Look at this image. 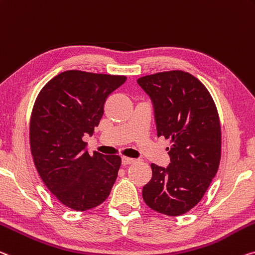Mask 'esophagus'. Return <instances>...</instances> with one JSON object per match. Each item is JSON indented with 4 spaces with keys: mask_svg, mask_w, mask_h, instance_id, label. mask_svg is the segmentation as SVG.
<instances>
[{
    "mask_svg": "<svg viewBox=\"0 0 255 255\" xmlns=\"http://www.w3.org/2000/svg\"><path fill=\"white\" fill-rule=\"evenodd\" d=\"M121 161H123V164H131L135 162V159H131V157H128V156H123L121 157Z\"/></svg>",
    "mask_w": 255,
    "mask_h": 255,
    "instance_id": "1",
    "label": "esophagus"
}]
</instances>
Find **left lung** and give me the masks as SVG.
Instances as JSON below:
<instances>
[{
    "mask_svg": "<svg viewBox=\"0 0 255 255\" xmlns=\"http://www.w3.org/2000/svg\"><path fill=\"white\" fill-rule=\"evenodd\" d=\"M137 83L153 102L157 137L171 143L168 167L151 164L143 199L162 215H184L202 200L219 168L221 127L216 103L196 77L181 70L144 76Z\"/></svg>",
    "mask_w": 255,
    "mask_h": 255,
    "instance_id": "1",
    "label": "left lung"
}]
</instances>
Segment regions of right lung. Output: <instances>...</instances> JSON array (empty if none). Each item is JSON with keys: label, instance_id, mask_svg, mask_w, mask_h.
<instances>
[{"label": "right lung", "instance_id": "right-lung-1", "mask_svg": "<svg viewBox=\"0 0 255 255\" xmlns=\"http://www.w3.org/2000/svg\"><path fill=\"white\" fill-rule=\"evenodd\" d=\"M126 76L68 70L53 77L36 98L29 125L35 167L50 192L76 211L108 199L118 176L119 155H90L83 136H92L104 103Z\"/></svg>", "mask_w": 255, "mask_h": 255}]
</instances>
